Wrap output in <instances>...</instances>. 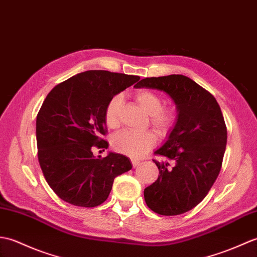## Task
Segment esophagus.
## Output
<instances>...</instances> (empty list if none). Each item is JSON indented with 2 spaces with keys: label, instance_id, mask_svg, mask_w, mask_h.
Instances as JSON below:
<instances>
[{
  "label": "esophagus",
  "instance_id": "1",
  "mask_svg": "<svg viewBox=\"0 0 257 257\" xmlns=\"http://www.w3.org/2000/svg\"><path fill=\"white\" fill-rule=\"evenodd\" d=\"M140 164H141V162L138 161V159H132V166H133L134 168L140 166Z\"/></svg>",
  "mask_w": 257,
  "mask_h": 257
}]
</instances>
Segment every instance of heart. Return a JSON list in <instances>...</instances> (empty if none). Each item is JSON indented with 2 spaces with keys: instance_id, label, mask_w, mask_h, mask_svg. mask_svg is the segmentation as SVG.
Listing matches in <instances>:
<instances>
[{
  "instance_id": "b5f03b06",
  "label": "heart",
  "mask_w": 257,
  "mask_h": 257,
  "mask_svg": "<svg viewBox=\"0 0 257 257\" xmlns=\"http://www.w3.org/2000/svg\"><path fill=\"white\" fill-rule=\"evenodd\" d=\"M135 101L147 114L150 123L158 135H166L178 118V109L175 104H164V99L151 90H140L134 95ZM123 104V96L115 94L107 101L104 107V121L110 128H116L119 123V111ZM156 138L151 131L133 132L122 131L112 138V147L124 155L140 158L155 145Z\"/></svg>"
}]
</instances>
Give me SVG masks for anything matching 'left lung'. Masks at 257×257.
Listing matches in <instances>:
<instances>
[{"label":"left lung","mask_w":257,"mask_h":257,"mask_svg":"<svg viewBox=\"0 0 257 257\" xmlns=\"http://www.w3.org/2000/svg\"><path fill=\"white\" fill-rule=\"evenodd\" d=\"M135 88L163 90L172 96L178 119L169 139L155 155L158 178L145 188V202L161 215H178L195 208L218 178L226 147L227 131L214 96L182 75L142 79Z\"/></svg>","instance_id":"left-lung-1"}]
</instances>
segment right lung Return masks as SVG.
I'll list each match as a JSON object with an SVG mask.
<instances>
[{"mask_svg":"<svg viewBox=\"0 0 257 257\" xmlns=\"http://www.w3.org/2000/svg\"><path fill=\"white\" fill-rule=\"evenodd\" d=\"M139 80V76L88 70L55 85L44 100L36 118L38 162L48 185L64 201L100 206L114 178L132 168L121 154L101 158L92 150L107 147V101Z\"/></svg>","mask_w":257,"mask_h":257,"instance_id":"1","label":"right lung"}]
</instances>
